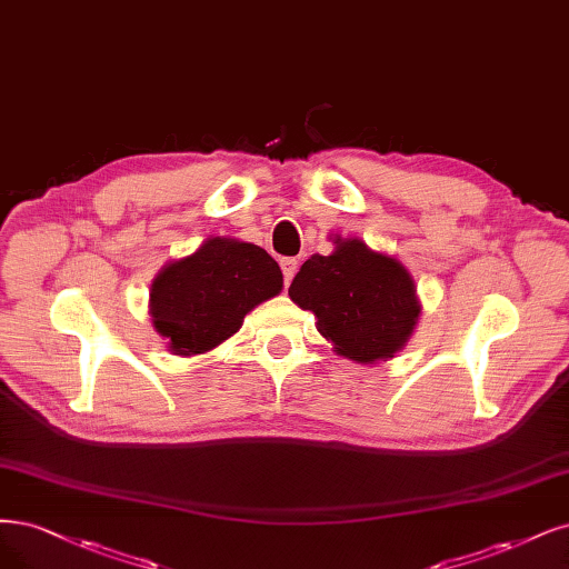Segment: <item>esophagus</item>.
Returning <instances> with one entry per match:
<instances>
[{"label":"esophagus","mask_w":569,"mask_h":569,"mask_svg":"<svg viewBox=\"0 0 569 569\" xmlns=\"http://www.w3.org/2000/svg\"><path fill=\"white\" fill-rule=\"evenodd\" d=\"M280 268H282V276H284V284H289L293 280V276H297L299 261L297 259H282Z\"/></svg>","instance_id":"obj_1"}]
</instances>
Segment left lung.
<instances>
[{
    "label": "left lung",
    "mask_w": 569,
    "mask_h": 569,
    "mask_svg": "<svg viewBox=\"0 0 569 569\" xmlns=\"http://www.w3.org/2000/svg\"><path fill=\"white\" fill-rule=\"evenodd\" d=\"M329 257H310L289 287V299L316 316L337 356L358 365L396 358L421 316L415 280L390 253L360 238H337Z\"/></svg>",
    "instance_id": "8db88e82"
}]
</instances>
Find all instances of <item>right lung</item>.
I'll use <instances>...</instances> for the list:
<instances>
[{"label": "right lung", "mask_w": 569, "mask_h": 569, "mask_svg": "<svg viewBox=\"0 0 569 569\" xmlns=\"http://www.w3.org/2000/svg\"><path fill=\"white\" fill-rule=\"evenodd\" d=\"M280 291L282 270L266 249L209 238L158 272L150 287V318L173 356H204L242 327L247 312Z\"/></svg>", "instance_id": "add662e5"}]
</instances>
